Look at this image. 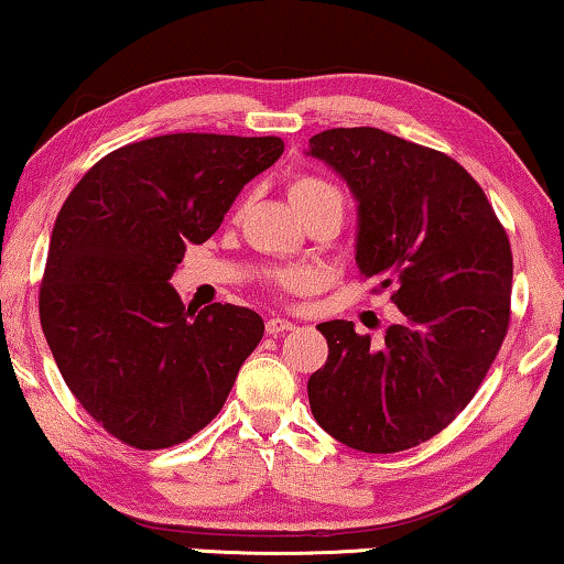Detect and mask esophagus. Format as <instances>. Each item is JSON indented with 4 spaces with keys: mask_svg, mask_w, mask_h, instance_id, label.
Returning <instances> with one entry per match:
<instances>
[{
    "mask_svg": "<svg viewBox=\"0 0 564 564\" xmlns=\"http://www.w3.org/2000/svg\"><path fill=\"white\" fill-rule=\"evenodd\" d=\"M293 329H296V324L289 322V318H279V316H273V318H268V322H265V332L271 334V336H279V334L293 332Z\"/></svg>",
    "mask_w": 564,
    "mask_h": 564,
    "instance_id": "obj_1",
    "label": "esophagus"
}]
</instances>
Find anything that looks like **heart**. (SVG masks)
Segmentation results:
<instances>
[{
	"instance_id": "b5f03b06",
	"label": "heart",
	"mask_w": 564,
	"mask_h": 564,
	"mask_svg": "<svg viewBox=\"0 0 564 564\" xmlns=\"http://www.w3.org/2000/svg\"><path fill=\"white\" fill-rule=\"evenodd\" d=\"M289 195H291L293 207H296V213L316 205V202H336V205L341 207L339 189H336L332 182L318 180V176H308V174L296 176V180L289 184ZM273 283L279 285V289L296 291V289H304L308 283V275L304 271H296V268H283V271L273 273Z\"/></svg>"
}]
</instances>
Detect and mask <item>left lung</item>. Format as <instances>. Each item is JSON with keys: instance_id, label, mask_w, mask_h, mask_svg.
Here are the masks:
<instances>
[{"instance_id": "1", "label": "left lung", "mask_w": 564, "mask_h": 564, "mask_svg": "<svg viewBox=\"0 0 564 564\" xmlns=\"http://www.w3.org/2000/svg\"><path fill=\"white\" fill-rule=\"evenodd\" d=\"M357 199V268L392 285L402 322L375 344L355 324H318L326 365L308 377L316 423L365 453L431 441L474 398L507 336L511 246L456 159L372 126L308 139Z\"/></svg>"}]
</instances>
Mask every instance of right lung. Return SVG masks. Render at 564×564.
Listing matches in <instances>:
<instances>
[{
    "label": "right lung",
    "instance_id": "add662e5",
    "mask_svg": "<svg viewBox=\"0 0 564 564\" xmlns=\"http://www.w3.org/2000/svg\"><path fill=\"white\" fill-rule=\"evenodd\" d=\"M281 154L279 137L137 141L90 166L57 213L42 332L67 388L126 445L159 451L199 433L263 339L256 311L184 308L170 279Z\"/></svg>",
    "mask_w": 564,
    "mask_h": 564
}]
</instances>
